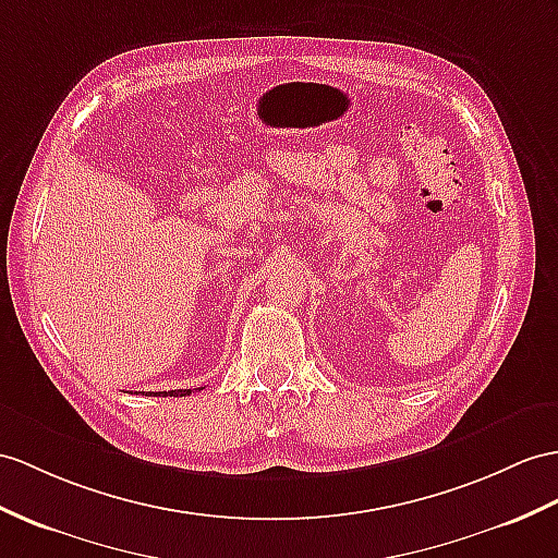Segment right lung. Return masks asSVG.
<instances>
[{"mask_svg":"<svg viewBox=\"0 0 558 558\" xmlns=\"http://www.w3.org/2000/svg\"><path fill=\"white\" fill-rule=\"evenodd\" d=\"M196 390H201V388H196ZM189 392L192 390H160V392H148V396H154V398H184V396H189Z\"/></svg>","mask_w":558,"mask_h":558,"instance_id":"add662e5","label":"right lung"}]
</instances>
